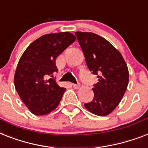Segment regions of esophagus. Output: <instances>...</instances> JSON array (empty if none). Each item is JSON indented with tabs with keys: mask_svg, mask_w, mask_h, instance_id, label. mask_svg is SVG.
<instances>
[{
	"mask_svg": "<svg viewBox=\"0 0 148 148\" xmlns=\"http://www.w3.org/2000/svg\"><path fill=\"white\" fill-rule=\"evenodd\" d=\"M72 86H73L74 89H78L79 87H80V84H72Z\"/></svg>",
	"mask_w": 148,
	"mask_h": 148,
	"instance_id": "34e87169",
	"label": "esophagus"
}]
</instances>
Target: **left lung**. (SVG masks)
<instances>
[{"mask_svg":"<svg viewBox=\"0 0 148 148\" xmlns=\"http://www.w3.org/2000/svg\"><path fill=\"white\" fill-rule=\"evenodd\" d=\"M91 73L97 75L93 100L86 109L99 116L110 114L119 104L128 84L129 73L119 51L103 37L93 32H75Z\"/></svg>","mask_w":148,"mask_h":148,"instance_id":"left-lung-1","label":"left lung"}]
</instances>
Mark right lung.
I'll return each mask as SVG.
<instances>
[{"label":"right lung","mask_w":148,"mask_h":148,"mask_svg":"<svg viewBox=\"0 0 148 148\" xmlns=\"http://www.w3.org/2000/svg\"><path fill=\"white\" fill-rule=\"evenodd\" d=\"M75 40L68 32L45 34L32 42L20 58L14 75L16 90L36 116L47 115L59 105L66 89L53 78L58 72L55 60Z\"/></svg>","instance_id":"1"}]
</instances>
